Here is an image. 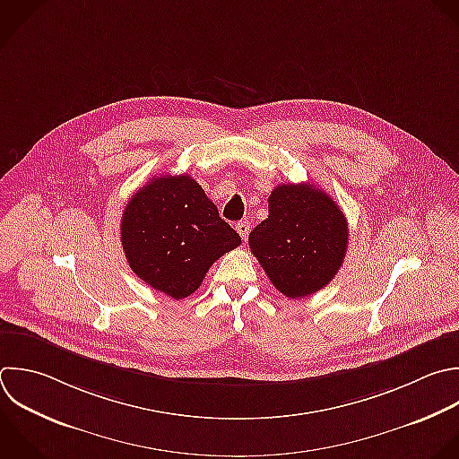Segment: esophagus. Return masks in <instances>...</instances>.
I'll use <instances>...</instances> for the list:
<instances>
[{
    "label": "esophagus",
    "instance_id": "34e87169",
    "mask_svg": "<svg viewBox=\"0 0 459 459\" xmlns=\"http://www.w3.org/2000/svg\"><path fill=\"white\" fill-rule=\"evenodd\" d=\"M251 228V224L247 222V221H240V222H237V226H235V230L238 231V235L242 237V240H246L247 238V235H249V230Z\"/></svg>",
    "mask_w": 459,
    "mask_h": 459
}]
</instances>
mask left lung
I'll list each match as a JSON object with an SVG mask.
<instances>
[{
    "instance_id": "8db88e82",
    "label": "left lung",
    "mask_w": 459,
    "mask_h": 459,
    "mask_svg": "<svg viewBox=\"0 0 459 459\" xmlns=\"http://www.w3.org/2000/svg\"><path fill=\"white\" fill-rule=\"evenodd\" d=\"M267 201V219L249 233L251 253L283 296L298 299L321 290L348 249L344 213L310 183L278 185Z\"/></svg>"
}]
</instances>
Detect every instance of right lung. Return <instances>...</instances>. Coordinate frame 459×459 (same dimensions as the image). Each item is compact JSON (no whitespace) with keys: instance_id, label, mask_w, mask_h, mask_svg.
<instances>
[{"instance_id":"add662e5","label":"right lung","mask_w":459,"mask_h":459,"mask_svg":"<svg viewBox=\"0 0 459 459\" xmlns=\"http://www.w3.org/2000/svg\"><path fill=\"white\" fill-rule=\"evenodd\" d=\"M120 233L134 274L174 299L195 292L212 264L242 242L188 174L142 186L122 213Z\"/></svg>"}]
</instances>
